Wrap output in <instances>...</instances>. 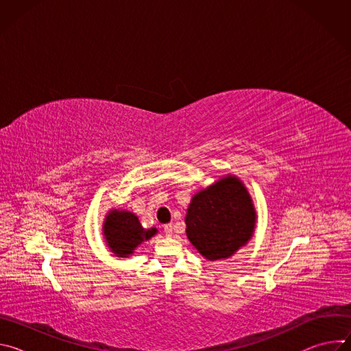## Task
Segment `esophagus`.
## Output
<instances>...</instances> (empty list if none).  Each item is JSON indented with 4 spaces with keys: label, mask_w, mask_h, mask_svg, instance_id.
Segmentation results:
<instances>
[{
    "label": "esophagus",
    "mask_w": 351,
    "mask_h": 351,
    "mask_svg": "<svg viewBox=\"0 0 351 351\" xmlns=\"http://www.w3.org/2000/svg\"><path fill=\"white\" fill-rule=\"evenodd\" d=\"M164 233H165L168 237L172 236V233H173V226H172V223H168V225L164 226Z\"/></svg>",
    "instance_id": "obj_1"
}]
</instances>
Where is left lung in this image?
I'll list each match as a JSON object with an SVG mask.
<instances>
[{"mask_svg": "<svg viewBox=\"0 0 351 351\" xmlns=\"http://www.w3.org/2000/svg\"><path fill=\"white\" fill-rule=\"evenodd\" d=\"M184 223L187 239L206 260H226L252 240L257 213L244 183L228 173L191 197Z\"/></svg>", "mask_w": 351, "mask_h": 351, "instance_id": "1", "label": "left lung"}]
</instances>
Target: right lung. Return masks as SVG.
Here are the masks:
<instances>
[{
	"label": "right lung",
	"instance_id": "add662e5",
	"mask_svg": "<svg viewBox=\"0 0 351 351\" xmlns=\"http://www.w3.org/2000/svg\"><path fill=\"white\" fill-rule=\"evenodd\" d=\"M158 233L157 228L144 229L133 213L112 208L103 223V234L111 253L119 258L130 257L134 250Z\"/></svg>",
	"mask_w": 351,
	"mask_h": 351
}]
</instances>
